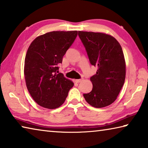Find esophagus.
Returning <instances> with one entry per match:
<instances>
[{"label":"esophagus","instance_id":"34e87169","mask_svg":"<svg viewBox=\"0 0 148 148\" xmlns=\"http://www.w3.org/2000/svg\"><path fill=\"white\" fill-rule=\"evenodd\" d=\"M82 81V79H76V83H79V82H81Z\"/></svg>","mask_w":148,"mask_h":148}]
</instances>
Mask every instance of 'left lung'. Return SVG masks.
<instances>
[{"label":"left lung","instance_id":"left-lung-1","mask_svg":"<svg viewBox=\"0 0 148 148\" xmlns=\"http://www.w3.org/2000/svg\"><path fill=\"white\" fill-rule=\"evenodd\" d=\"M90 63L98 67L91 77L92 91L84 94L86 101L95 108L109 106L116 101L125 79L123 52L117 40L101 32L79 31Z\"/></svg>","mask_w":148,"mask_h":148}]
</instances>
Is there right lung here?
<instances>
[{
    "label": "right lung",
    "mask_w": 148,
    "mask_h": 148,
    "mask_svg": "<svg viewBox=\"0 0 148 148\" xmlns=\"http://www.w3.org/2000/svg\"><path fill=\"white\" fill-rule=\"evenodd\" d=\"M77 35V31L47 32L35 38L29 47L25 79L30 95L40 106L48 109L59 107L73 87V82L58 71Z\"/></svg>",
    "instance_id": "add662e5"
}]
</instances>
